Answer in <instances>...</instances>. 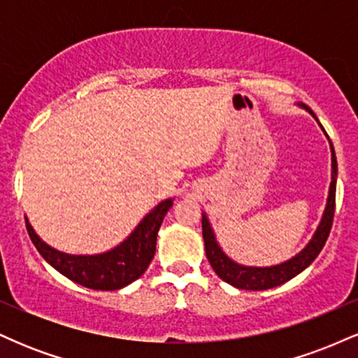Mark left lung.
<instances>
[{"label": "left lung", "mask_w": 358, "mask_h": 358, "mask_svg": "<svg viewBox=\"0 0 358 358\" xmlns=\"http://www.w3.org/2000/svg\"><path fill=\"white\" fill-rule=\"evenodd\" d=\"M301 108H305L308 113L316 119L315 113L308 108V106L301 104ZM316 121H318V119H316ZM331 170L334 171H331V183H330V192H328L327 207H324L322 222H320L318 229H316L313 239L308 242V245L301 250V252L296 254L293 259H289V261L282 262V264L271 266V268H249V266H242V264H237V262H234L232 259L225 256L224 250H222L220 245L217 244L215 236H213V231L210 224H208L207 215L202 213V234H203V242H205V254H207L208 262H210L212 269L215 271L217 276H219L222 281L239 287V289L262 291V289H269V287L282 285V282L293 279L296 274L301 273V271H305L308 266L315 261L316 256L320 254V250L323 249L324 242H327L328 236H330L331 224H334L335 192H336V156H335L334 146H331Z\"/></svg>", "instance_id": "8db88e82"}]
</instances>
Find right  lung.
<instances>
[{
	"label": "right lung",
	"mask_w": 358,
	"mask_h": 358,
	"mask_svg": "<svg viewBox=\"0 0 358 358\" xmlns=\"http://www.w3.org/2000/svg\"><path fill=\"white\" fill-rule=\"evenodd\" d=\"M171 205H173L171 199L156 205L124 242L108 252L96 254V256H71L60 252L45 244L36 236L28 219H24V222H27L28 236L36 250L52 268L89 289L116 291L145 274L151 259L155 257L156 236Z\"/></svg>",
	"instance_id": "add662e5"
}]
</instances>
